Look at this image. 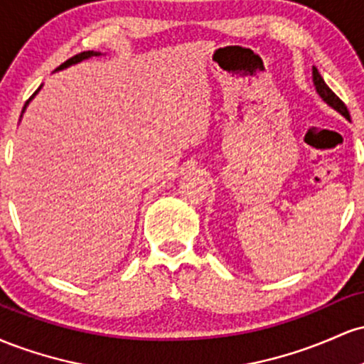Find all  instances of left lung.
I'll use <instances>...</instances> for the list:
<instances>
[{"instance_id": "1", "label": "left lung", "mask_w": 364, "mask_h": 364, "mask_svg": "<svg viewBox=\"0 0 364 364\" xmlns=\"http://www.w3.org/2000/svg\"><path fill=\"white\" fill-rule=\"evenodd\" d=\"M313 83H315V89H316V92H318L320 97L323 99L328 106H332L333 109L339 111L342 116H346V118L349 119V111H348V107H346V104L342 102L341 99L333 94L332 89H330L327 83L323 82V78H321V75L318 73V70H316L315 66H313Z\"/></svg>"}]
</instances>
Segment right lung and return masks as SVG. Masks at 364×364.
<instances>
[{
  "instance_id": "add662e5",
  "label": "right lung",
  "mask_w": 364,
  "mask_h": 364,
  "mask_svg": "<svg viewBox=\"0 0 364 364\" xmlns=\"http://www.w3.org/2000/svg\"><path fill=\"white\" fill-rule=\"evenodd\" d=\"M99 54H101V53H94V51H83V53H78V54H75L73 58H70V60H66L65 63H63V65L58 66V70L66 68V66L75 65V63H80L82 60H87V58H90V56H99ZM36 94H37V92H36ZM36 94H32V97H34ZM32 97H31V99H32ZM27 102H28V101H27ZM25 106H27V104H25Z\"/></svg>"
}]
</instances>
